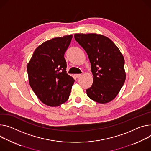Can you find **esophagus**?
<instances>
[{
  "label": "esophagus",
  "mask_w": 151,
  "mask_h": 151,
  "mask_svg": "<svg viewBox=\"0 0 151 151\" xmlns=\"http://www.w3.org/2000/svg\"><path fill=\"white\" fill-rule=\"evenodd\" d=\"M81 74H75V76L76 78H79V77H81Z\"/></svg>",
  "instance_id": "obj_1"
}]
</instances>
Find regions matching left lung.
<instances>
[{
	"instance_id": "8db88e82",
	"label": "left lung",
	"mask_w": 151,
	"mask_h": 151,
	"mask_svg": "<svg viewBox=\"0 0 151 151\" xmlns=\"http://www.w3.org/2000/svg\"><path fill=\"white\" fill-rule=\"evenodd\" d=\"M74 37L87 52L91 63L93 83L86 90L87 96L100 104L111 102L126 79L122 53L110 39L103 35L75 34Z\"/></svg>"
}]
</instances>
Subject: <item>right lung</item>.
Listing matches in <instances>:
<instances>
[{
    "instance_id": "1",
    "label": "right lung",
    "mask_w": 151,
    "mask_h": 151,
    "mask_svg": "<svg viewBox=\"0 0 151 151\" xmlns=\"http://www.w3.org/2000/svg\"><path fill=\"white\" fill-rule=\"evenodd\" d=\"M72 37H55L40 45L27 65L29 85L46 105L59 106L69 97L75 80L66 72L64 56Z\"/></svg>"
}]
</instances>
